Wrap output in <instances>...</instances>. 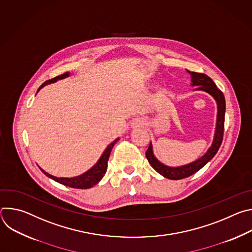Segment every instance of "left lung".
<instances>
[{
  "instance_id": "8db88e82",
  "label": "left lung",
  "mask_w": 252,
  "mask_h": 252,
  "mask_svg": "<svg viewBox=\"0 0 252 252\" xmlns=\"http://www.w3.org/2000/svg\"><path fill=\"white\" fill-rule=\"evenodd\" d=\"M189 73L191 75L192 78V85L196 86V90L204 91L211 94L215 100L218 102V122H217V129H215L214 139L212 142V146L207 151V153L198 158L197 160L179 167H169L161 162H159L153 154V147L152 143L148 148V151L146 152V157L151 163V165L162 176L173 179V181H177V179H182L189 177L192 175L193 173L197 172L200 168H202L215 155H217L218 151L220 150L221 142L223 139V132H224V116H225V98L222 94V92L218 89L217 85L214 82L206 75L201 73H194V71H189Z\"/></svg>"
}]
</instances>
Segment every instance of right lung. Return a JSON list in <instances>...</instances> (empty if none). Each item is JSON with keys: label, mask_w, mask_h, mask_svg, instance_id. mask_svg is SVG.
<instances>
[{"label": "right lung", "mask_w": 252, "mask_h": 252, "mask_svg": "<svg viewBox=\"0 0 252 252\" xmlns=\"http://www.w3.org/2000/svg\"><path fill=\"white\" fill-rule=\"evenodd\" d=\"M69 74L68 73H64L61 76H58L54 79H51V80H48L46 81L38 90V92L46 85L48 84H51V83H54L58 80H61V79H63L65 77H67ZM119 140V138H117L115 141H113L111 145L107 147L105 149V151L103 152V154L101 155L100 158L97 160V162L91 168L89 169L87 172H85L84 174L82 175H79V176H76V177H70V178H65V177H56V176H53L49 173H47L46 171H44L42 168H40L47 176H49L50 178L54 179L55 182L59 183V184H62L65 187H68V188H73V189H91L93 188L94 186H95L100 179L103 177L105 171H106V167H107V160H109V158H110V155H111V152H112V149L114 148V146L116 145V142Z\"/></svg>", "instance_id": "obj_1"}]
</instances>
